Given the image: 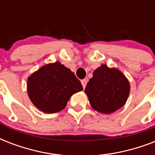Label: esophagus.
<instances>
[{
	"label": "esophagus",
	"instance_id": "34e87169",
	"mask_svg": "<svg viewBox=\"0 0 155 155\" xmlns=\"http://www.w3.org/2000/svg\"><path fill=\"white\" fill-rule=\"evenodd\" d=\"M87 79H84V80H81V84H82V86H83V87H84V88H85V87H86V85H87Z\"/></svg>",
	"mask_w": 155,
	"mask_h": 155
}]
</instances>
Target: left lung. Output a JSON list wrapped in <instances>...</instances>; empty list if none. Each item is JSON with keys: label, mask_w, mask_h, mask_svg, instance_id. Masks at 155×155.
<instances>
[{"label": "left lung", "mask_w": 155, "mask_h": 155, "mask_svg": "<svg viewBox=\"0 0 155 155\" xmlns=\"http://www.w3.org/2000/svg\"><path fill=\"white\" fill-rule=\"evenodd\" d=\"M84 92L94 110L109 114L124 106L130 95V84L117 68L102 64L93 71Z\"/></svg>", "instance_id": "8db88e82"}]
</instances>
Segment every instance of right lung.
Listing matches in <instances>:
<instances>
[{
  "label": "right lung",
  "mask_w": 155,
  "mask_h": 155,
  "mask_svg": "<svg viewBox=\"0 0 155 155\" xmlns=\"http://www.w3.org/2000/svg\"><path fill=\"white\" fill-rule=\"evenodd\" d=\"M82 90L75 74L59 62L42 66L27 79L30 101L45 113L63 110L71 97Z\"/></svg>",
  "instance_id": "add662e5"
}]
</instances>
